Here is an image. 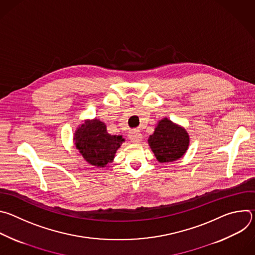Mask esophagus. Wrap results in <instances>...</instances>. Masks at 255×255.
<instances>
[{
  "label": "esophagus",
  "instance_id": "34e87169",
  "mask_svg": "<svg viewBox=\"0 0 255 255\" xmlns=\"http://www.w3.org/2000/svg\"><path fill=\"white\" fill-rule=\"evenodd\" d=\"M128 137L131 140V142L134 143H139L142 140V134L137 130H131L128 134Z\"/></svg>",
  "mask_w": 255,
  "mask_h": 255
}]
</instances>
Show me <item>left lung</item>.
Here are the masks:
<instances>
[{
	"label": "left lung",
	"instance_id": "1",
	"mask_svg": "<svg viewBox=\"0 0 255 255\" xmlns=\"http://www.w3.org/2000/svg\"><path fill=\"white\" fill-rule=\"evenodd\" d=\"M148 144L159 162H172L183 157L190 145V136L187 130L168 118L157 122Z\"/></svg>",
	"mask_w": 255,
	"mask_h": 255
}]
</instances>
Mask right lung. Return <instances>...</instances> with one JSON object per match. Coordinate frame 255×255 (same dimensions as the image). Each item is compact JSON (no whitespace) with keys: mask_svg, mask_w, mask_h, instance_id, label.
I'll return each instance as SVG.
<instances>
[{"mask_svg":"<svg viewBox=\"0 0 255 255\" xmlns=\"http://www.w3.org/2000/svg\"><path fill=\"white\" fill-rule=\"evenodd\" d=\"M125 139L122 135H111L104 122L95 118L85 120L74 135V142L85 160L96 167H106L113 162L115 154Z\"/></svg>","mask_w":255,"mask_h":255,"instance_id":"add662e5","label":"right lung"}]
</instances>
